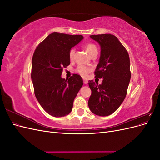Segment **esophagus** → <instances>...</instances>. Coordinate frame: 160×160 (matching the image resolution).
<instances>
[{
  "instance_id": "obj_1",
  "label": "esophagus",
  "mask_w": 160,
  "mask_h": 160,
  "mask_svg": "<svg viewBox=\"0 0 160 160\" xmlns=\"http://www.w3.org/2000/svg\"><path fill=\"white\" fill-rule=\"evenodd\" d=\"M83 83H84V84H88V81L87 80V79H83Z\"/></svg>"
}]
</instances>
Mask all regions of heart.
I'll use <instances>...</instances> for the list:
<instances>
[{"mask_svg":"<svg viewBox=\"0 0 160 160\" xmlns=\"http://www.w3.org/2000/svg\"><path fill=\"white\" fill-rule=\"evenodd\" d=\"M85 48L87 52H88L89 54V55H91L93 52L98 51V49H97L96 46L93 44H92V43H88V44H87L85 46ZM75 53V49H74V48H72V49H71L70 50L69 53V59L71 60H72L74 59ZM90 71H91L90 67H86L84 65H79L77 67V72H78L79 74H80L82 77H84L88 75V73Z\"/></svg>","mask_w":160,"mask_h":160,"instance_id":"b5f03b06","label":"heart"}]
</instances>
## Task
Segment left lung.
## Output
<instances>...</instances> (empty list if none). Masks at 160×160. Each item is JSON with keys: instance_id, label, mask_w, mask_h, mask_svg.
I'll return each mask as SVG.
<instances>
[{"instance_id": "1", "label": "left lung", "mask_w": 160, "mask_h": 160, "mask_svg": "<svg viewBox=\"0 0 160 160\" xmlns=\"http://www.w3.org/2000/svg\"><path fill=\"white\" fill-rule=\"evenodd\" d=\"M90 37L100 45V57L95 75L103 81L101 85L89 81L91 95L88 105L94 114L108 116L119 108L126 96L131 79L129 57L113 35L103 34Z\"/></svg>"}]
</instances>
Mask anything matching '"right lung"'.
Listing matches in <instances>:
<instances>
[{"label":"right lung","instance_id":"add662e5","mask_svg":"<svg viewBox=\"0 0 160 160\" xmlns=\"http://www.w3.org/2000/svg\"><path fill=\"white\" fill-rule=\"evenodd\" d=\"M83 39L82 35L52 32L38 45L33 54L31 79L36 98L53 117H64L71 112L83 85V79L77 74L69 79L61 77L62 68L70 64V50Z\"/></svg>","mask_w":160,"mask_h":160}]
</instances>
